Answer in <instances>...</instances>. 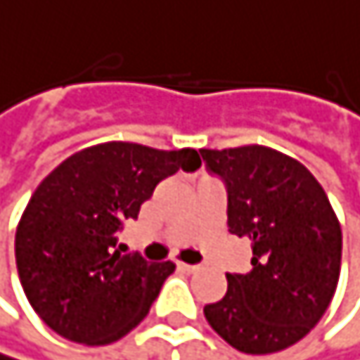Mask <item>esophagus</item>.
<instances>
[{"mask_svg":"<svg viewBox=\"0 0 360 360\" xmlns=\"http://www.w3.org/2000/svg\"><path fill=\"white\" fill-rule=\"evenodd\" d=\"M179 269L186 271V273H196L200 266H198V264H188V262H179Z\"/></svg>","mask_w":360,"mask_h":360,"instance_id":"obj_1","label":"esophagus"}]
</instances>
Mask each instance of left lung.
Listing matches in <instances>:
<instances>
[{
	"label": "left lung",
	"instance_id": "1",
	"mask_svg": "<svg viewBox=\"0 0 360 360\" xmlns=\"http://www.w3.org/2000/svg\"><path fill=\"white\" fill-rule=\"evenodd\" d=\"M200 155L226 186L228 233L252 241V271L226 273V297L205 305V318L239 352H279L303 340L330 305L342 226L316 176L284 153L248 145Z\"/></svg>",
	"mask_w": 360,
	"mask_h": 360
}]
</instances>
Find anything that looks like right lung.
<instances>
[{"label":"right lung","instance_id":"1","mask_svg":"<svg viewBox=\"0 0 360 360\" xmlns=\"http://www.w3.org/2000/svg\"><path fill=\"white\" fill-rule=\"evenodd\" d=\"M200 168L196 149L104 143L63 160L34 192L14 239L22 290L57 335L87 346L121 340L149 314L174 262L116 248L162 179Z\"/></svg>","mask_w":360,"mask_h":360}]
</instances>
